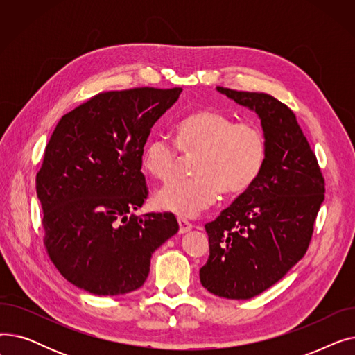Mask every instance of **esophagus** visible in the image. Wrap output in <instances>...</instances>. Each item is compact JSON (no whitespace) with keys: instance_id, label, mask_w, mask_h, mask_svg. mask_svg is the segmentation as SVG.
I'll return each mask as SVG.
<instances>
[{"instance_id":"1","label":"esophagus","mask_w":355,"mask_h":355,"mask_svg":"<svg viewBox=\"0 0 355 355\" xmlns=\"http://www.w3.org/2000/svg\"><path fill=\"white\" fill-rule=\"evenodd\" d=\"M178 225H180V233H187L193 229L191 223L189 220L182 218V217H178Z\"/></svg>"}]
</instances>
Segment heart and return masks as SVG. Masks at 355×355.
Returning <instances> with one entry per match:
<instances>
[{"label": "heart", "mask_w": 355, "mask_h": 355, "mask_svg": "<svg viewBox=\"0 0 355 355\" xmlns=\"http://www.w3.org/2000/svg\"><path fill=\"white\" fill-rule=\"evenodd\" d=\"M174 142L149 139L141 155L144 171L168 181L177 162V149L196 153L193 178L177 180L157 193V206L181 217H194L225 196L246 193L257 181L266 161V138L253 123H234L220 110L200 109L185 115L174 126Z\"/></svg>", "instance_id": "heart-1"}]
</instances>
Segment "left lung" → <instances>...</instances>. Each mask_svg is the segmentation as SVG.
Segmentation results:
<instances>
[{"label":"left lung","instance_id":"8db88e82","mask_svg":"<svg viewBox=\"0 0 355 355\" xmlns=\"http://www.w3.org/2000/svg\"><path fill=\"white\" fill-rule=\"evenodd\" d=\"M254 112L266 138L257 181L207 223L210 256L201 285L227 300H250L275 285L304 257L324 201V178L293 112L266 93L217 86Z\"/></svg>","mask_w":355,"mask_h":355}]
</instances>
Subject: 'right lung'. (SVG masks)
<instances>
[{"label": "right lung", "mask_w": 355, "mask_h": 355, "mask_svg": "<svg viewBox=\"0 0 355 355\" xmlns=\"http://www.w3.org/2000/svg\"><path fill=\"white\" fill-rule=\"evenodd\" d=\"M181 92L101 93L55 126L35 190L49 256L74 286L99 296L139 289L153 253L178 232L173 213L138 217L134 210L148 194L144 145Z\"/></svg>", "instance_id": "right-lung-1"}]
</instances>
